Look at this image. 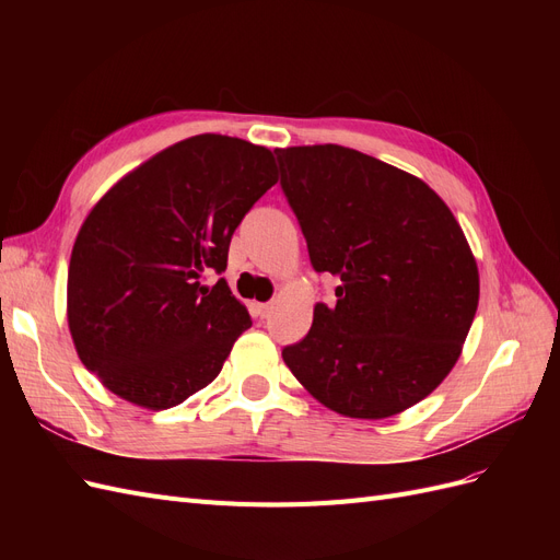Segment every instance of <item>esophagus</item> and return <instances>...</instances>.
Returning <instances> with one entry per match:
<instances>
[{
  "label": "esophagus",
  "instance_id": "obj_1",
  "mask_svg": "<svg viewBox=\"0 0 560 560\" xmlns=\"http://www.w3.org/2000/svg\"><path fill=\"white\" fill-rule=\"evenodd\" d=\"M270 311H273V303H257V313H259V317L264 319V317H268L270 315Z\"/></svg>",
  "mask_w": 560,
  "mask_h": 560
}]
</instances>
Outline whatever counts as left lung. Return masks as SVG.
Wrapping results in <instances>:
<instances>
[{
    "label": "left lung",
    "instance_id": "1",
    "mask_svg": "<svg viewBox=\"0 0 560 560\" xmlns=\"http://www.w3.org/2000/svg\"><path fill=\"white\" fill-rule=\"evenodd\" d=\"M280 186L336 303L282 350L327 409L381 420L425 399L460 358L479 306L465 233L430 186L338 144L276 149Z\"/></svg>",
    "mask_w": 560,
    "mask_h": 560
}]
</instances>
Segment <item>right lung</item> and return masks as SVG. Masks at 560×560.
I'll use <instances>...</instances> for the list:
<instances>
[{
  "instance_id": "1",
  "label": "right lung",
  "mask_w": 560,
  "mask_h": 560,
  "mask_svg": "<svg viewBox=\"0 0 560 560\" xmlns=\"http://www.w3.org/2000/svg\"><path fill=\"white\" fill-rule=\"evenodd\" d=\"M278 182L266 147L196 135L135 167L83 222L67 273L79 360L107 389L171 409L210 385L252 319L224 278L231 235Z\"/></svg>"
}]
</instances>
